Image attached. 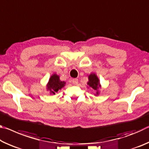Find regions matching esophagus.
Returning a JSON list of instances; mask_svg holds the SVG:
<instances>
[{
	"mask_svg": "<svg viewBox=\"0 0 149 149\" xmlns=\"http://www.w3.org/2000/svg\"><path fill=\"white\" fill-rule=\"evenodd\" d=\"M72 83H73V84L77 85L78 84V79H76V78H75V79H72Z\"/></svg>",
	"mask_w": 149,
	"mask_h": 149,
	"instance_id": "obj_1",
	"label": "esophagus"
}]
</instances>
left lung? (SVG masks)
I'll return each instance as SVG.
<instances>
[{"mask_svg":"<svg viewBox=\"0 0 149 149\" xmlns=\"http://www.w3.org/2000/svg\"><path fill=\"white\" fill-rule=\"evenodd\" d=\"M89 81L87 82V85H89V87L91 88L94 91H96L97 93H96L95 95H98L99 93V89L100 87V81L97 75L95 74H91L89 76Z\"/></svg>","mask_w":149,"mask_h":149,"instance_id":"left-lung-1","label":"left lung"}]
</instances>
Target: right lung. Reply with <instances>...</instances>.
Returning a JSON list of instances; mask_svg holds the SVG:
<instances>
[{
    "mask_svg": "<svg viewBox=\"0 0 149 149\" xmlns=\"http://www.w3.org/2000/svg\"><path fill=\"white\" fill-rule=\"evenodd\" d=\"M65 82L60 81L58 75L54 74L50 77L47 85V90L49 91L50 94L55 95V93L58 91V90H60L65 86Z\"/></svg>",
    "mask_w": 149,
    "mask_h": 149,
    "instance_id": "1",
    "label": "right lung"
}]
</instances>
